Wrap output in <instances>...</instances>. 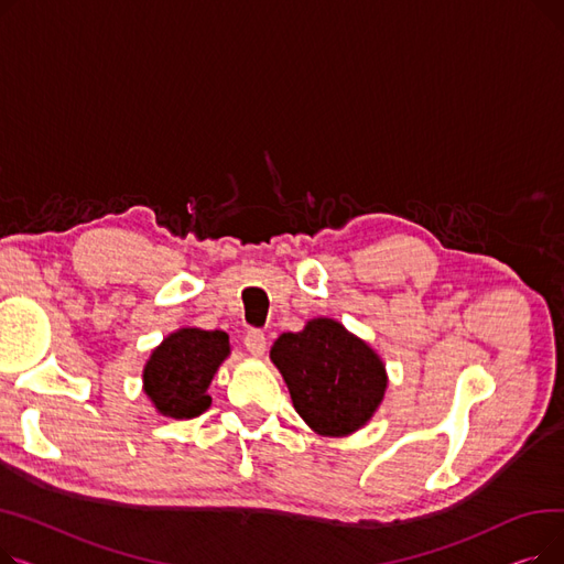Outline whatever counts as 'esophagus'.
Returning <instances> with one entry per match:
<instances>
[{"label":"esophagus","instance_id":"obj_1","mask_svg":"<svg viewBox=\"0 0 564 564\" xmlns=\"http://www.w3.org/2000/svg\"><path fill=\"white\" fill-rule=\"evenodd\" d=\"M245 345L253 354V357H262L264 347H267V338H264V334L260 329H249L247 336H245Z\"/></svg>","mask_w":564,"mask_h":564}]
</instances>
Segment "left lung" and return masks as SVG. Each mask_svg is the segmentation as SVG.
Wrapping results in <instances>:
<instances>
[{"instance_id": "1", "label": "left lung", "mask_w": 564, "mask_h": 564, "mask_svg": "<svg viewBox=\"0 0 564 564\" xmlns=\"http://www.w3.org/2000/svg\"><path fill=\"white\" fill-rule=\"evenodd\" d=\"M270 357L288 383L294 409L319 434L340 436L364 427L387 391V372L377 354L329 317L279 336Z\"/></svg>"}]
</instances>
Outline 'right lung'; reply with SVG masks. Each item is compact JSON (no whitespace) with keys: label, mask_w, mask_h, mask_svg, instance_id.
Here are the masks:
<instances>
[{"label":"right lung","mask_w":564,"mask_h":564,"mask_svg":"<svg viewBox=\"0 0 564 564\" xmlns=\"http://www.w3.org/2000/svg\"><path fill=\"white\" fill-rule=\"evenodd\" d=\"M228 351L224 332L181 329L171 334L145 364V395L169 419L200 416L213 402L207 387Z\"/></svg>","instance_id":"right-lung-1"}]
</instances>
